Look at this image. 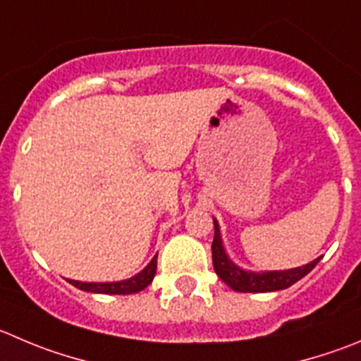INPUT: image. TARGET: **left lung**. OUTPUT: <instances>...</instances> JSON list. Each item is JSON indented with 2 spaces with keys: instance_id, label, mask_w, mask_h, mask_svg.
Wrapping results in <instances>:
<instances>
[{
  "instance_id": "1",
  "label": "left lung",
  "mask_w": 361,
  "mask_h": 361,
  "mask_svg": "<svg viewBox=\"0 0 361 361\" xmlns=\"http://www.w3.org/2000/svg\"><path fill=\"white\" fill-rule=\"evenodd\" d=\"M214 219V218H212ZM321 257L305 266L293 267V269L281 271H250L239 267L234 260L226 255L225 245L221 239L219 223L214 219V241H212V266L216 274L225 281L226 286L235 293H274L296 283L303 276H307Z\"/></svg>"
}]
</instances>
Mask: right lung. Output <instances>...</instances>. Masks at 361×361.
Wrapping results in <instances>:
<instances>
[{
  "label": "right lung",
  "instance_id": "right-lung-1",
  "mask_svg": "<svg viewBox=\"0 0 361 361\" xmlns=\"http://www.w3.org/2000/svg\"><path fill=\"white\" fill-rule=\"evenodd\" d=\"M157 269V255L140 271L135 276L127 278V280L120 281H78V280H67L71 286L75 289L87 290V293L95 294H135L143 290L152 283L154 276H156Z\"/></svg>",
  "mask_w": 361,
  "mask_h": 361
}]
</instances>
